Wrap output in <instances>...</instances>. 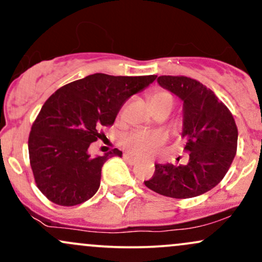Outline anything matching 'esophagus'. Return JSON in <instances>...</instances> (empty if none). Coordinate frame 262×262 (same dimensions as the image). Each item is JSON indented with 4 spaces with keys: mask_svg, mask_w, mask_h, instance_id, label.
I'll return each instance as SVG.
<instances>
[{
    "mask_svg": "<svg viewBox=\"0 0 262 262\" xmlns=\"http://www.w3.org/2000/svg\"><path fill=\"white\" fill-rule=\"evenodd\" d=\"M123 158H124V160H127L128 162H130V164H137V162L139 161L137 158H133V156H130V155H128V154L123 155Z\"/></svg>",
    "mask_w": 262,
    "mask_h": 262,
    "instance_id": "obj_1",
    "label": "esophagus"
}]
</instances>
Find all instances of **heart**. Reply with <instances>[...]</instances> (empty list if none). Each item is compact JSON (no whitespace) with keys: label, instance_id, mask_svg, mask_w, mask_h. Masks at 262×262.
Instances as JSON below:
<instances>
[{"label":"heart","instance_id":"heart-1","mask_svg":"<svg viewBox=\"0 0 262 262\" xmlns=\"http://www.w3.org/2000/svg\"><path fill=\"white\" fill-rule=\"evenodd\" d=\"M149 103L152 110H160V108H170L172 110L173 101L172 95L164 90L151 92L149 95ZM166 141V134L162 132H144L135 130L125 135L123 138L122 144L124 149L130 154L143 158H149L154 155L158 149Z\"/></svg>","mask_w":262,"mask_h":262}]
</instances>
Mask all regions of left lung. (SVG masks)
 Returning <instances> with one entry per match:
<instances>
[{"label": "left lung", "instance_id": "obj_1", "mask_svg": "<svg viewBox=\"0 0 262 262\" xmlns=\"http://www.w3.org/2000/svg\"><path fill=\"white\" fill-rule=\"evenodd\" d=\"M158 83L183 102L182 137L187 165L156 164L145 186L172 198H192L218 185L236 154L237 128L227 106L212 90L186 76H159Z\"/></svg>", "mask_w": 262, "mask_h": 262}]
</instances>
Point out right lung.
<instances>
[{
    "mask_svg": "<svg viewBox=\"0 0 262 262\" xmlns=\"http://www.w3.org/2000/svg\"><path fill=\"white\" fill-rule=\"evenodd\" d=\"M156 79L93 74L62 86L41 107L28 140L35 183L41 193L59 206L86 202L100 188L102 166L114 149L91 156V143L101 137L103 125H112L130 96Z\"/></svg>",
    "mask_w": 262,
    "mask_h": 262,
    "instance_id": "1",
    "label": "right lung"
}]
</instances>
